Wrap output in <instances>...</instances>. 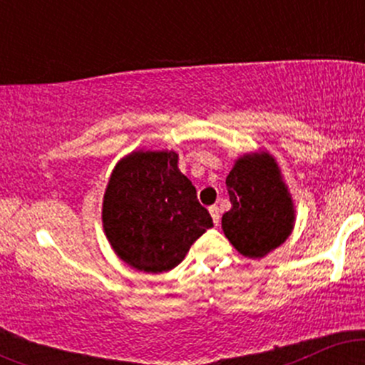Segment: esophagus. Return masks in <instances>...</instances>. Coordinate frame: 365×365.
<instances>
[{"instance_id": "esophagus-1", "label": "esophagus", "mask_w": 365, "mask_h": 365, "mask_svg": "<svg viewBox=\"0 0 365 365\" xmlns=\"http://www.w3.org/2000/svg\"><path fill=\"white\" fill-rule=\"evenodd\" d=\"M209 212H211L212 221H215V225H216V226L220 225V221H221V209L217 207V206H211V207H209Z\"/></svg>"}]
</instances>
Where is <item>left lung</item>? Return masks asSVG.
<instances>
[{
	"mask_svg": "<svg viewBox=\"0 0 365 365\" xmlns=\"http://www.w3.org/2000/svg\"><path fill=\"white\" fill-rule=\"evenodd\" d=\"M232 209L221 226L226 238L245 257H264L287 240L293 206L269 154L240 158L226 177Z\"/></svg>",
	"mask_w": 365,
	"mask_h": 365,
	"instance_id": "left-lung-1",
	"label": "left lung"
}]
</instances>
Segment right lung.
<instances>
[{"label":"right lung","instance_id":"obj_1","mask_svg":"<svg viewBox=\"0 0 365 365\" xmlns=\"http://www.w3.org/2000/svg\"><path fill=\"white\" fill-rule=\"evenodd\" d=\"M103 225L128 266L163 273L183 261L212 226L173 150H137L116 165L103 202Z\"/></svg>","mask_w":365,"mask_h":365}]
</instances>
